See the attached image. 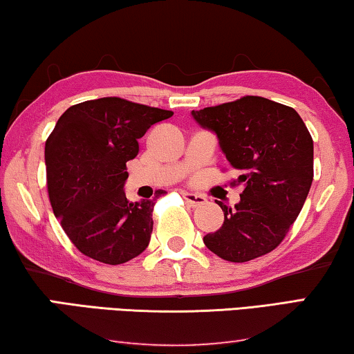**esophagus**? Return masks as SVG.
<instances>
[{
  "label": "esophagus",
  "instance_id": "1",
  "mask_svg": "<svg viewBox=\"0 0 354 354\" xmlns=\"http://www.w3.org/2000/svg\"><path fill=\"white\" fill-rule=\"evenodd\" d=\"M182 198L185 199V203H187L188 205H192V207H198V205H203L207 203V199L204 198V196L201 194H196V193H192V192H182Z\"/></svg>",
  "mask_w": 354,
  "mask_h": 354
}]
</instances>
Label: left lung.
<instances>
[{"label": "left lung", "instance_id": "left-lung-1", "mask_svg": "<svg viewBox=\"0 0 354 354\" xmlns=\"http://www.w3.org/2000/svg\"><path fill=\"white\" fill-rule=\"evenodd\" d=\"M209 129L234 169L241 171V201L218 205L225 221L204 236L210 252L231 263L269 253L283 241L313 180V140L292 107L261 96L192 111Z\"/></svg>", "mask_w": 354, "mask_h": 354}]
</instances>
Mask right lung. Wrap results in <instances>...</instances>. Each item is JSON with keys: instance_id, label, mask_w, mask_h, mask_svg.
I'll return each mask as SVG.
<instances>
[{"instance_id": "right-lung-1", "label": "right lung", "mask_w": 354, "mask_h": 354, "mask_svg": "<svg viewBox=\"0 0 354 354\" xmlns=\"http://www.w3.org/2000/svg\"><path fill=\"white\" fill-rule=\"evenodd\" d=\"M172 115L122 97H100L71 106L58 118L46 142L48 198L85 257L115 266L149 247L155 199H127V162L138 156V139L147 129Z\"/></svg>"}]
</instances>
